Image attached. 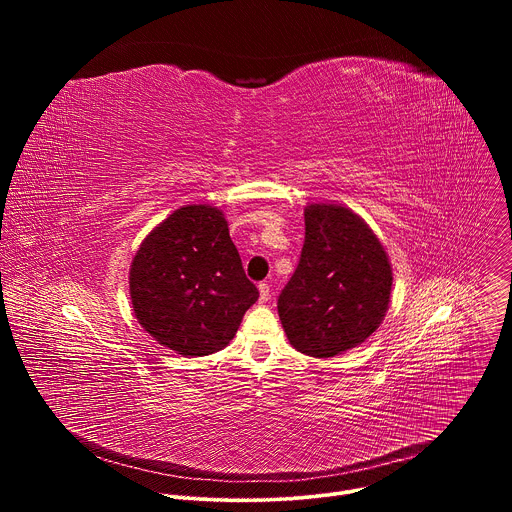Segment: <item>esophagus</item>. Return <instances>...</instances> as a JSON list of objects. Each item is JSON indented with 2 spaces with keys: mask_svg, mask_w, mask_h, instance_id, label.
Returning a JSON list of instances; mask_svg holds the SVG:
<instances>
[{
  "mask_svg": "<svg viewBox=\"0 0 512 512\" xmlns=\"http://www.w3.org/2000/svg\"><path fill=\"white\" fill-rule=\"evenodd\" d=\"M269 298H271L269 283H259V300H261V302H267Z\"/></svg>",
  "mask_w": 512,
  "mask_h": 512,
  "instance_id": "1",
  "label": "esophagus"
}]
</instances>
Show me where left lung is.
Instances as JSON below:
<instances>
[{"mask_svg":"<svg viewBox=\"0 0 512 512\" xmlns=\"http://www.w3.org/2000/svg\"><path fill=\"white\" fill-rule=\"evenodd\" d=\"M294 275L277 298L283 330L296 350L328 358L367 340L389 308V257L354 212L312 204Z\"/></svg>","mask_w":512,"mask_h":512,"instance_id":"obj_1","label":"left lung"}]
</instances>
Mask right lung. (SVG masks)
<instances>
[{"label":"right lung","instance_id":"right-lung-1","mask_svg":"<svg viewBox=\"0 0 512 512\" xmlns=\"http://www.w3.org/2000/svg\"><path fill=\"white\" fill-rule=\"evenodd\" d=\"M137 322L178 354L225 348L259 289L247 279L221 210L178 208L141 243L129 273Z\"/></svg>","mask_w":512,"mask_h":512}]
</instances>
